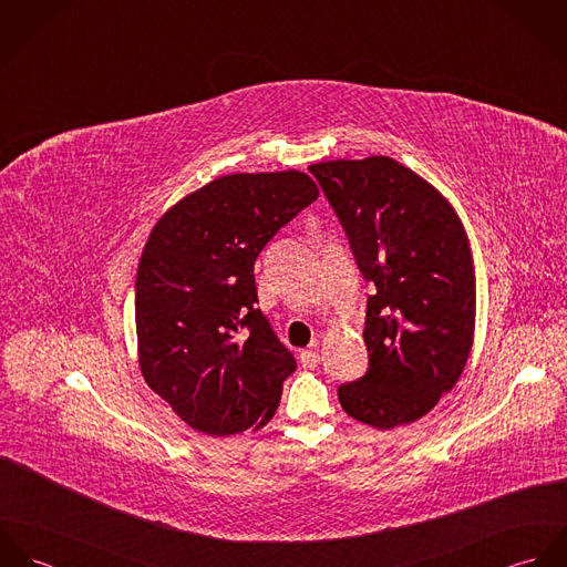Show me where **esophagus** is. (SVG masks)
I'll return each mask as SVG.
<instances>
[{
    "mask_svg": "<svg viewBox=\"0 0 567 567\" xmlns=\"http://www.w3.org/2000/svg\"><path fill=\"white\" fill-rule=\"evenodd\" d=\"M299 360H301V367H303V369H317L319 362H321V355H319V351H317V344H315V349L301 351V353H299Z\"/></svg>",
    "mask_w": 567,
    "mask_h": 567,
    "instance_id": "1",
    "label": "esophagus"
}]
</instances>
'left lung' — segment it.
I'll list each match as a JSON object with an SVG mask.
<instances>
[{"label": "left lung", "instance_id": "8db88e82", "mask_svg": "<svg viewBox=\"0 0 567 567\" xmlns=\"http://www.w3.org/2000/svg\"><path fill=\"white\" fill-rule=\"evenodd\" d=\"M375 295L367 299V373L338 386L344 412L378 430L427 414L458 382L476 327L470 243L452 205L391 157L315 163Z\"/></svg>", "mask_w": 567, "mask_h": 567}]
</instances>
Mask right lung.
Here are the masks:
<instances>
[{
	"label": "right lung",
	"mask_w": 567,
	"mask_h": 567,
	"mask_svg": "<svg viewBox=\"0 0 567 567\" xmlns=\"http://www.w3.org/2000/svg\"><path fill=\"white\" fill-rule=\"evenodd\" d=\"M319 198L297 169L229 174L176 203L137 270V353L148 386L209 436L261 427L297 360L257 308L255 259Z\"/></svg>",
	"instance_id": "obj_1"
}]
</instances>
